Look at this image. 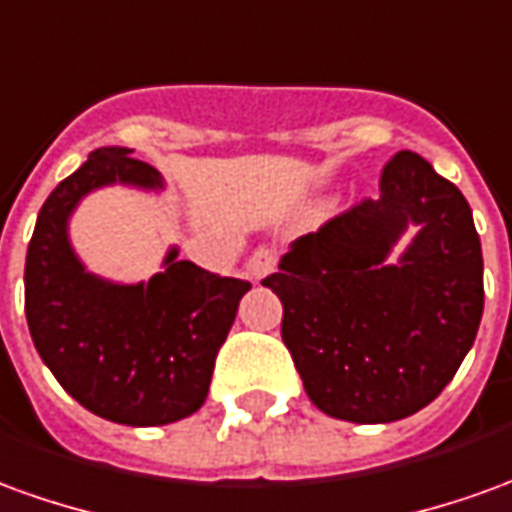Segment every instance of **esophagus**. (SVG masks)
I'll list each match as a JSON object with an SVG mask.
<instances>
[{
  "label": "esophagus",
  "mask_w": 512,
  "mask_h": 512,
  "mask_svg": "<svg viewBox=\"0 0 512 512\" xmlns=\"http://www.w3.org/2000/svg\"><path fill=\"white\" fill-rule=\"evenodd\" d=\"M274 266H277L274 255H271L268 249H257V252H252V257L246 260V274H249L252 280H263L266 274L274 271Z\"/></svg>",
  "instance_id": "34e87169"
}]
</instances>
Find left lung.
Instances as JSON below:
<instances>
[{
	"mask_svg": "<svg viewBox=\"0 0 512 512\" xmlns=\"http://www.w3.org/2000/svg\"><path fill=\"white\" fill-rule=\"evenodd\" d=\"M366 199L302 235L263 280L310 402L352 424L418 413L452 382L482 318V246L457 185L396 152ZM416 229L393 264L392 246Z\"/></svg>",
	"mask_w": 512,
	"mask_h": 512,
	"instance_id": "1",
	"label": "left lung"
}]
</instances>
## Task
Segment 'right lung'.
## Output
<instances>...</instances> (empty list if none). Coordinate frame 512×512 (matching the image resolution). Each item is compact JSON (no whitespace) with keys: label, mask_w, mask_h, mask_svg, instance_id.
<instances>
[{"label":"right lung","mask_w":512,"mask_h":512,"mask_svg":"<svg viewBox=\"0 0 512 512\" xmlns=\"http://www.w3.org/2000/svg\"><path fill=\"white\" fill-rule=\"evenodd\" d=\"M130 152L96 149L49 194L27 249L24 310L41 360L85 410L127 427H160L205 405L216 355L252 285L177 260V246L163 271L141 282L85 268L69 238L85 196L107 185L166 188L163 174Z\"/></svg>","instance_id":"right-lung-1"}]
</instances>
